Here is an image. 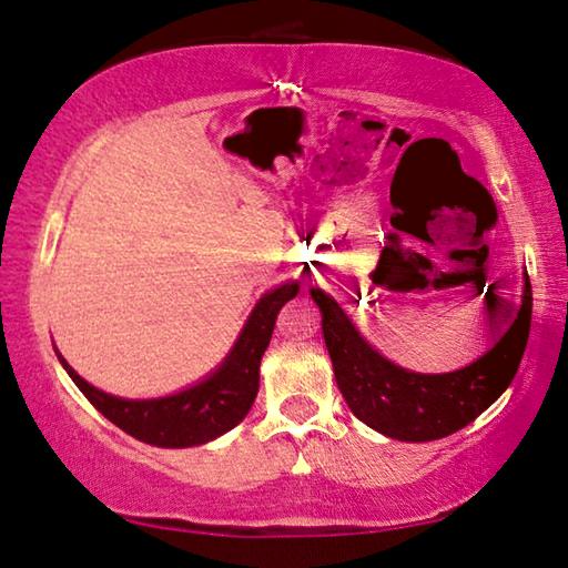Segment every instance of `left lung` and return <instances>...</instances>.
Segmentation results:
<instances>
[{
	"instance_id": "8db88e82",
	"label": "left lung",
	"mask_w": 568,
	"mask_h": 568,
	"mask_svg": "<svg viewBox=\"0 0 568 568\" xmlns=\"http://www.w3.org/2000/svg\"><path fill=\"white\" fill-rule=\"evenodd\" d=\"M321 307L323 338L333 373L353 416L378 434L426 444L456 434L476 420L511 386L531 331V283L524 273L518 311H488L494 345L474 363L450 373H416L381 355L363 338L348 313L321 287H311Z\"/></svg>"
}]
</instances>
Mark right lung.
<instances>
[{"instance_id": "right-lung-1", "label": "right lung", "mask_w": 568, "mask_h": 568, "mask_svg": "<svg viewBox=\"0 0 568 568\" xmlns=\"http://www.w3.org/2000/svg\"><path fill=\"white\" fill-rule=\"evenodd\" d=\"M301 285L287 281L255 303L225 361L203 381L162 398H120L84 381L54 348L67 376L94 408L124 434L160 448H190L227 434L247 416L261 386V358L273 338L281 307L297 295Z\"/></svg>"}]
</instances>
